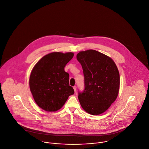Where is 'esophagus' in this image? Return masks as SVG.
<instances>
[{
  "label": "esophagus",
  "mask_w": 149,
  "mask_h": 149,
  "mask_svg": "<svg viewBox=\"0 0 149 149\" xmlns=\"http://www.w3.org/2000/svg\"><path fill=\"white\" fill-rule=\"evenodd\" d=\"M73 89L74 90V91L76 92V91H77V87H76V86H74V87H73Z\"/></svg>",
  "instance_id": "34e87169"
}]
</instances>
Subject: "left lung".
Masks as SVG:
<instances>
[{"mask_svg":"<svg viewBox=\"0 0 149 149\" xmlns=\"http://www.w3.org/2000/svg\"><path fill=\"white\" fill-rule=\"evenodd\" d=\"M77 59L82 67L85 77V90L78 93L80 104L90 115H100L118 97V68L112 58L93 49L79 52Z\"/></svg>","mask_w":149,"mask_h":149,"instance_id":"obj_1","label":"left lung"}]
</instances>
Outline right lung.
<instances>
[{
    "label": "right lung",
    "instance_id": "1",
    "mask_svg": "<svg viewBox=\"0 0 149 149\" xmlns=\"http://www.w3.org/2000/svg\"><path fill=\"white\" fill-rule=\"evenodd\" d=\"M73 52H54L43 56L33 68L29 87L37 105L47 112H55L65 104L74 90L69 85V74L64 71Z\"/></svg>",
    "mask_w": 149,
    "mask_h": 149
}]
</instances>
